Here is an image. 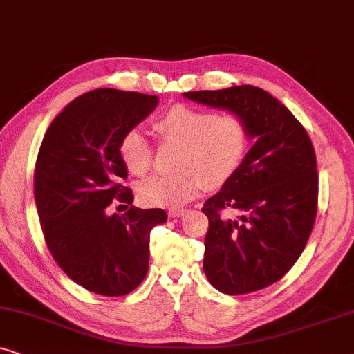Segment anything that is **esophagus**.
Listing matches in <instances>:
<instances>
[{"mask_svg": "<svg viewBox=\"0 0 354 354\" xmlns=\"http://www.w3.org/2000/svg\"><path fill=\"white\" fill-rule=\"evenodd\" d=\"M185 212H187V209H176V207H174V209L167 211V214H169V217H180L185 214Z\"/></svg>", "mask_w": 354, "mask_h": 354, "instance_id": "1", "label": "esophagus"}]
</instances>
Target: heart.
I'll return each instance as SVG.
<instances>
[{"instance_id":"heart-1","label":"heart","mask_w":354,"mask_h":354,"mask_svg":"<svg viewBox=\"0 0 354 354\" xmlns=\"http://www.w3.org/2000/svg\"><path fill=\"white\" fill-rule=\"evenodd\" d=\"M161 142L180 143L176 176H154L137 188L147 206L185 205L203 185L219 188L239 171L248 148V129L239 115L214 114L188 104H174L154 119ZM120 161L133 176H145L153 166L154 151L143 132L130 129L119 140Z\"/></svg>"}]
</instances>
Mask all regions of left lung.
<instances>
[{
    "label": "left lung",
    "instance_id": "1",
    "mask_svg": "<svg viewBox=\"0 0 354 354\" xmlns=\"http://www.w3.org/2000/svg\"><path fill=\"white\" fill-rule=\"evenodd\" d=\"M183 96L232 111L254 138L235 176L201 211L209 221L203 269L212 287L227 295L258 292L293 268L311 235L319 193L313 142L299 120L258 86ZM229 209L235 218L225 216Z\"/></svg>",
    "mask_w": 354,
    "mask_h": 354
}]
</instances>
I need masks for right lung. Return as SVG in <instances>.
I'll return each mask as SVG.
<instances>
[{"instance_id":"add662e5","label":"right lung","mask_w":354,"mask_h":354,"mask_svg":"<svg viewBox=\"0 0 354 354\" xmlns=\"http://www.w3.org/2000/svg\"><path fill=\"white\" fill-rule=\"evenodd\" d=\"M156 95L98 88L80 95L53 119L37 156L33 190L46 246L80 287L124 297L148 272L149 232L162 209H140L124 185L118 145L156 108ZM114 199L131 207L109 214Z\"/></svg>"}]
</instances>
